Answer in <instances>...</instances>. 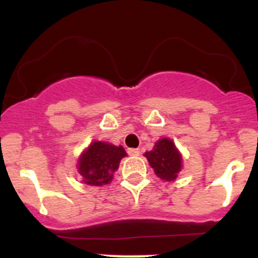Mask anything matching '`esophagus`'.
<instances>
[{"label": "esophagus", "mask_w": 258, "mask_h": 258, "mask_svg": "<svg viewBox=\"0 0 258 258\" xmlns=\"http://www.w3.org/2000/svg\"><path fill=\"white\" fill-rule=\"evenodd\" d=\"M127 153L131 156H138L139 154H141V150L137 149V148H130V149L127 150Z\"/></svg>", "instance_id": "obj_1"}]
</instances>
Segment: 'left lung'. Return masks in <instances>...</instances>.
<instances>
[{
  "label": "left lung",
  "instance_id": "1",
  "mask_svg": "<svg viewBox=\"0 0 258 258\" xmlns=\"http://www.w3.org/2000/svg\"><path fill=\"white\" fill-rule=\"evenodd\" d=\"M144 156L160 178L164 180L177 178V173L182 167V158L172 141L167 138L160 139L152 152H147Z\"/></svg>",
  "mask_w": 258,
  "mask_h": 258
}]
</instances>
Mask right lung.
Returning a JSON list of instances; mask_svg holds the SVG:
<instances>
[{
	"label": "right lung",
	"mask_w": 258,
	"mask_h": 258,
	"mask_svg": "<svg viewBox=\"0 0 258 258\" xmlns=\"http://www.w3.org/2000/svg\"><path fill=\"white\" fill-rule=\"evenodd\" d=\"M127 155L122 147L105 142H93L79 160V172L84 182L90 185L108 184L112 172L119 168L121 159Z\"/></svg>",
	"instance_id": "add662e5"
}]
</instances>
